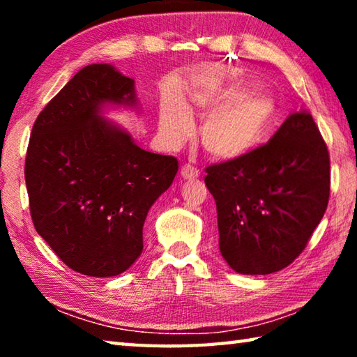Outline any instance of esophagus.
I'll return each mask as SVG.
<instances>
[{
	"label": "esophagus",
	"instance_id": "esophagus-1",
	"mask_svg": "<svg viewBox=\"0 0 357 357\" xmlns=\"http://www.w3.org/2000/svg\"><path fill=\"white\" fill-rule=\"evenodd\" d=\"M181 176L184 179H197L200 176V172L190 165H183V168H181Z\"/></svg>",
	"mask_w": 357,
	"mask_h": 357
}]
</instances>
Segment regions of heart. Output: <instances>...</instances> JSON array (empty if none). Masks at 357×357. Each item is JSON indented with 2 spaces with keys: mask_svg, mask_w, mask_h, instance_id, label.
I'll return each mask as SVG.
<instances>
[{
  "mask_svg": "<svg viewBox=\"0 0 357 357\" xmlns=\"http://www.w3.org/2000/svg\"><path fill=\"white\" fill-rule=\"evenodd\" d=\"M190 104L204 118L200 138L203 148L217 160H234L252 153L264 140L277 112L275 99L263 89L219 77H203L193 82ZM192 114L176 93L160 100L159 129L164 142L176 148L192 132Z\"/></svg>",
  "mask_w": 357,
  "mask_h": 357,
  "instance_id": "heart-1",
  "label": "heart"
}]
</instances>
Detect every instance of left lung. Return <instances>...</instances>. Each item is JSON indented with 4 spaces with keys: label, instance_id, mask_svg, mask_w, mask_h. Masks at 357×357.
Segmentation results:
<instances>
[{
    "label": "left lung",
    "instance_id": "8db88e82",
    "mask_svg": "<svg viewBox=\"0 0 357 357\" xmlns=\"http://www.w3.org/2000/svg\"><path fill=\"white\" fill-rule=\"evenodd\" d=\"M329 153L309 112L291 113L271 140L206 168L219 249L245 275L293 263L321 222L331 190Z\"/></svg>",
    "mask_w": 357,
    "mask_h": 357
}]
</instances>
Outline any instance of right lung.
I'll list each match as a JSON object with an SVG mask.
<instances>
[{
  "label": "right lung",
  "mask_w": 357,
  "mask_h": 357,
  "mask_svg": "<svg viewBox=\"0 0 357 357\" xmlns=\"http://www.w3.org/2000/svg\"><path fill=\"white\" fill-rule=\"evenodd\" d=\"M108 107L137 108L135 83L112 64L78 70L39 113L25 181L38 231L77 273L113 277L142 255L143 225L178 160L137 146Z\"/></svg>",
  "instance_id": "obj_1"
}]
</instances>
